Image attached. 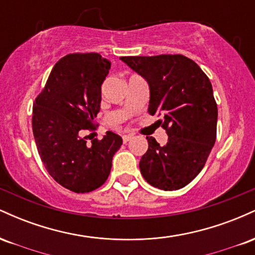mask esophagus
Instances as JSON below:
<instances>
[{
    "label": "esophagus",
    "mask_w": 255,
    "mask_h": 255,
    "mask_svg": "<svg viewBox=\"0 0 255 255\" xmlns=\"http://www.w3.org/2000/svg\"><path fill=\"white\" fill-rule=\"evenodd\" d=\"M122 139H124V142H128L129 140L133 139V134H126V135L122 136Z\"/></svg>",
    "instance_id": "obj_1"
}]
</instances>
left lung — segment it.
Returning <instances> with one entry per match:
<instances>
[{
    "label": "left lung",
    "instance_id": "left-lung-1",
    "mask_svg": "<svg viewBox=\"0 0 255 255\" xmlns=\"http://www.w3.org/2000/svg\"><path fill=\"white\" fill-rule=\"evenodd\" d=\"M121 60L147 81L148 114L162 116L158 121L169 136L164 146L146 136L148 150L140 159V171L156 188H183L204 168L216 141L218 111L210 79L183 55Z\"/></svg>",
    "mask_w": 255,
    "mask_h": 255
}]
</instances>
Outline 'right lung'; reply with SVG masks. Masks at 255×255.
Returning <instances> with one entry per match:
<instances>
[{"label":"right lung","instance_id":"right-lung-1","mask_svg":"<svg viewBox=\"0 0 255 255\" xmlns=\"http://www.w3.org/2000/svg\"><path fill=\"white\" fill-rule=\"evenodd\" d=\"M109 69V61L96 52L67 55L55 64L33 103L32 129L38 153L50 176L72 192L101 187L122 145V137L113 131L90 145L80 135L95 125Z\"/></svg>","mask_w":255,"mask_h":255}]
</instances>
